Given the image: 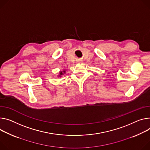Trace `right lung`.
<instances>
[{
	"label": "right lung",
	"instance_id": "obj_1",
	"mask_svg": "<svg viewBox=\"0 0 150 150\" xmlns=\"http://www.w3.org/2000/svg\"><path fill=\"white\" fill-rule=\"evenodd\" d=\"M64 72H65V71H63V73H64ZM63 73H62V72H60V75H63Z\"/></svg>",
	"mask_w": 150,
	"mask_h": 150
}]
</instances>
